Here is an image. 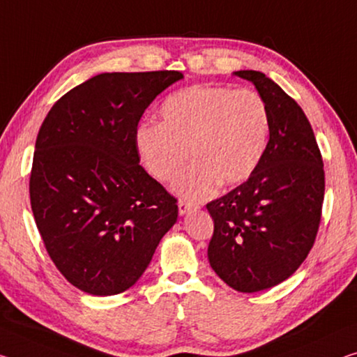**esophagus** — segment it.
<instances>
[{
  "mask_svg": "<svg viewBox=\"0 0 357 357\" xmlns=\"http://www.w3.org/2000/svg\"><path fill=\"white\" fill-rule=\"evenodd\" d=\"M195 208V205L194 203H190V202H185V200H179V203H178V209H179V214H185V213H189L190 209H194Z\"/></svg>",
  "mask_w": 357,
  "mask_h": 357,
  "instance_id": "1",
  "label": "esophagus"
}]
</instances>
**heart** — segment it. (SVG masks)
Here are the masks:
<instances>
[{"label":"heart","instance_id":"b5f03b06","mask_svg":"<svg viewBox=\"0 0 357 357\" xmlns=\"http://www.w3.org/2000/svg\"><path fill=\"white\" fill-rule=\"evenodd\" d=\"M160 116L162 123L139 126V155L152 178L169 183L190 151L194 163L173 185L185 200H205L219 184L245 183L267 151L270 111L256 90L197 84L169 95Z\"/></svg>","mask_w":357,"mask_h":357}]
</instances>
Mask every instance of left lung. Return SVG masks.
Instances as JSON below:
<instances>
[{
    "mask_svg": "<svg viewBox=\"0 0 357 357\" xmlns=\"http://www.w3.org/2000/svg\"><path fill=\"white\" fill-rule=\"evenodd\" d=\"M251 81L270 111L262 162L245 183L209 202L214 220L211 268L238 292L280 284L314 245L324 202V165L302 107L260 71H235Z\"/></svg>",
    "mask_w": 357,
    "mask_h": 357,
    "instance_id": "obj_1",
    "label": "left lung"
}]
</instances>
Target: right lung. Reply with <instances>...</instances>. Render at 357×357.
<instances>
[{"mask_svg":"<svg viewBox=\"0 0 357 357\" xmlns=\"http://www.w3.org/2000/svg\"><path fill=\"white\" fill-rule=\"evenodd\" d=\"M181 71L103 73L65 93L39 128L30 202L49 257L92 296L127 291L178 219L139 165V119Z\"/></svg>","mask_w":357,"mask_h":357,"instance_id":"obj_1","label":"right lung"}]
</instances>
